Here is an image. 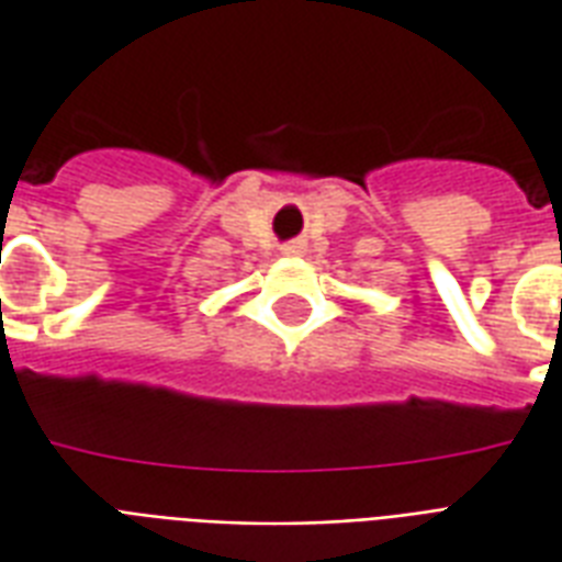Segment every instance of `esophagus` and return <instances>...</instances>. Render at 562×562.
I'll list each match as a JSON object with an SVG mask.
<instances>
[{
  "mask_svg": "<svg viewBox=\"0 0 562 562\" xmlns=\"http://www.w3.org/2000/svg\"><path fill=\"white\" fill-rule=\"evenodd\" d=\"M301 249H304V246H301V244H289V246H285V252H289V256H297Z\"/></svg>",
  "mask_w": 562,
  "mask_h": 562,
  "instance_id": "esophagus-1",
  "label": "esophagus"
}]
</instances>
